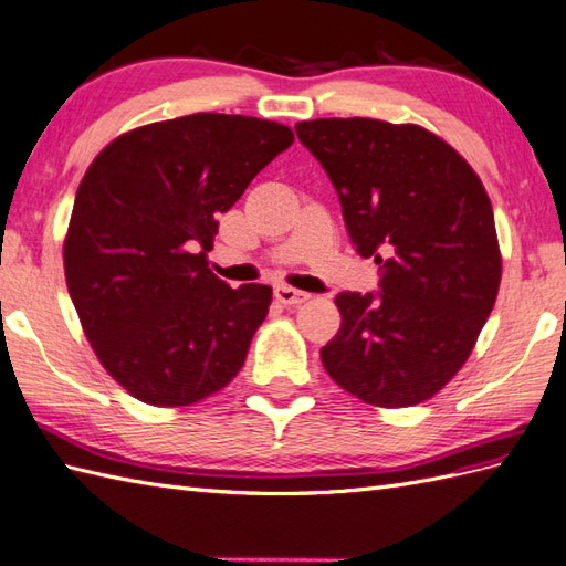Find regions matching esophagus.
I'll list each match as a JSON object with an SVG mask.
<instances>
[{"label":"esophagus","mask_w":566,"mask_h":566,"mask_svg":"<svg viewBox=\"0 0 566 566\" xmlns=\"http://www.w3.org/2000/svg\"><path fill=\"white\" fill-rule=\"evenodd\" d=\"M275 300L283 305H303L305 300H310V293L295 291V287H291V285H279L275 287Z\"/></svg>","instance_id":"esophagus-1"}]
</instances>
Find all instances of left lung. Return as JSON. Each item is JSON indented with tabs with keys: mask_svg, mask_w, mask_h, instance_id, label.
Masks as SVG:
<instances>
[{
	"mask_svg": "<svg viewBox=\"0 0 566 566\" xmlns=\"http://www.w3.org/2000/svg\"><path fill=\"white\" fill-rule=\"evenodd\" d=\"M295 133L329 174L380 293H338L324 370L373 407H411L455 378L501 283L494 210L474 169L413 123L317 118Z\"/></svg>",
	"mask_w": 566,
	"mask_h": 566,
	"instance_id": "left-lung-1",
	"label": "left lung"
}]
</instances>
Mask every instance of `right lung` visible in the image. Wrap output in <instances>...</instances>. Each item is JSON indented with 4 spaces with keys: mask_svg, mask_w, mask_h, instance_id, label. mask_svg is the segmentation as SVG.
<instances>
[{
    "mask_svg": "<svg viewBox=\"0 0 566 566\" xmlns=\"http://www.w3.org/2000/svg\"><path fill=\"white\" fill-rule=\"evenodd\" d=\"M275 120L193 113L123 133L86 169L65 279L106 373L153 407H188L244 366L271 287L208 269L218 216L293 145Z\"/></svg>",
    "mask_w": 566,
    "mask_h": 566,
    "instance_id": "obj_1",
    "label": "right lung"
}]
</instances>
